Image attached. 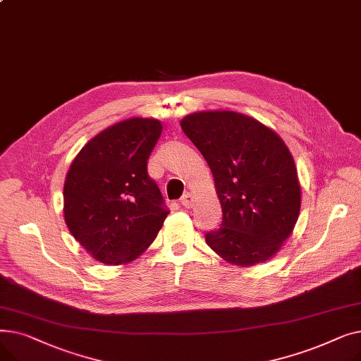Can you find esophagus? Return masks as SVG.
<instances>
[{
	"label": "esophagus",
	"mask_w": 361,
	"mask_h": 361,
	"mask_svg": "<svg viewBox=\"0 0 361 361\" xmlns=\"http://www.w3.org/2000/svg\"><path fill=\"white\" fill-rule=\"evenodd\" d=\"M181 204L184 207H193L195 204V196L192 193H185L183 197H181Z\"/></svg>",
	"instance_id": "1"
}]
</instances>
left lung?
I'll use <instances>...</instances> for the list:
<instances>
[{
	"label": "left lung",
	"mask_w": 361,
	"mask_h": 361,
	"mask_svg": "<svg viewBox=\"0 0 361 361\" xmlns=\"http://www.w3.org/2000/svg\"><path fill=\"white\" fill-rule=\"evenodd\" d=\"M180 126L211 168L222 224L206 244L235 267L274 257L295 226L301 187L288 146L271 127L235 111H199Z\"/></svg>",
	"instance_id": "left-lung-1"
}]
</instances>
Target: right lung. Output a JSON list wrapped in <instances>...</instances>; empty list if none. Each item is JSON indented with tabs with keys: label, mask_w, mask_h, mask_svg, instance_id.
I'll return each mask as SVG.
<instances>
[{
	"label": "right lung",
	"mask_w": 361,
	"mask_h": 361,
	"mask_svg": "<svg viewBox=\"0 0 361 361\" xmlns=\"http://www.w3.org/2000/svg\"><path fill=\"white\" fill-rule=\"evenodd\" d=\"M162 133L157 118L133 117L102 130L71 161L64 221L82 247L104 264H126L154 243L169 214L147 159Z\"/></svg>",
	"instance_id": "obj_1"
}]
</instances>
